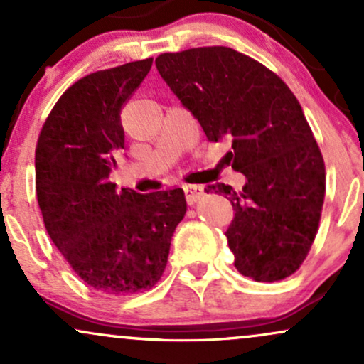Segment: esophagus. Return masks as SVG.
<instances>
[{
  "instance_id": "obj_1",
  "label": "esophagus",
  "mask_w": 364,
  "mask_h": 364,
  "mask_svg": "<svg viewBox=\"0 0 364 364\" xmlns=\"http://www.w3.org/2000/svg\"><path fill=\"white\" fill-rule=\"evenodd\" d=\"M183 190H185L186 202L190 203V205H193L196 200H200L203 196V186L200 185H186Z\"/></svg>"
}]
</instances>
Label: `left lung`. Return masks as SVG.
<instances>
[{
	"label": "left lung",
	"instance_id": "obj_1",
	"mask_svg": "<svg viewBox=\"0 0 364 364\" xmlns=\"http://www.w3.org/2000/svg\"><path fill=\"white\" fill-rule=\"evenodd\" d=\"M156 66L207 139L232 144L225 161L245 186L205 191L235 208L225 231L235 267L257 282L289 277L310 252L325 198L323 157L301 104L274 72L231 48L166 53Z\"/></svg>",
	"mask_w": 364,
	"mask_h": 364
}]
</instances>
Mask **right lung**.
I'll list each match as a JSON object with an SVG mask.
<instances>
[{"label": "right lung", "instance_id": "1", "mask_svg": "<svg viewBox=\"0 0 364 364\" xmlns=\"http://www.w3.org/2000/svg\"><path fill=\"white\" fill-rule=\"evenodd\" d=\"M152 58L87 75L49 112L36 147V191L48 235L87 286L106 294L150 289L186 214L181 188L141 195L109 181L124 149L121 107Z\"/></svg>", "mask_w": 364, "mask_h": 364}]
</instances>
